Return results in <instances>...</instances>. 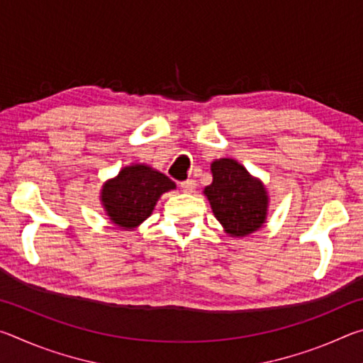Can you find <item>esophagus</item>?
Masks as SVG:
<instances>
[{"label":"esophagus","mask_w":363,"mask_h":363,"mask_svg":"<svg viewBox=\"0 0 363 363\" xmlns=\"http://www.w3.org/2000/svg\"><path fill=\"white\" fill-rule=\"evenodd\" d=\"M195 187H196V184H195V181H194V179H187V181L181 182V189H182V192H186V194H192L194 190H195Z\"/></svg>","instance_id":"esophagus-1"}]
</instances>
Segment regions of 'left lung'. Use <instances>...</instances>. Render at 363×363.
I'll use <instances>...</instances> for the list:
<instances>
[{
	"label": "left lung",
	"instance_id": "1",
	"mask_svg": "<svg viewBox=\"0 0 363 363\" xmlns=\"http://www.w3.org/2000/svg\"><path fill=\"white\" fill-rule=\"evenodd\" d=\"M213 182L205 189L213 213L224 229L243 237L262 225L267 211V195L235 160L223 158L211 164Z\"/></svg>",
	"mask_w": 363,
	"mask_h": 363
}]
</instances>
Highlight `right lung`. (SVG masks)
Masks as SVG:
<instances>
[{
	"mask_svg": "<svg viewBox=\"0 0 363 363\" xmlns=\"http://www.w3.org/2000/svg\"><path fill=\"white\" fill-rule=\"evenodd\" d=\"M174 182L145 164L123 168L102 189V203L116 225H139L152 214L160 195L174 189Z\"/></svg>",
	"mask_w": 363,
	"mask_h": 363,
	"instance_id": "1",
	"label": "right lung"
}]
</instances>
